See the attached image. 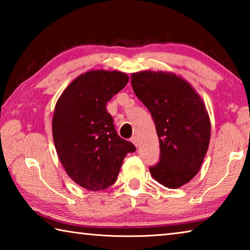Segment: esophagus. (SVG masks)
Segmentation results:
<instances>
[{
	"mask_svg": "<svg viewBox=\"0 0 250 250\" xmlns=\"http://www.w3.org/2000/svg\"><path fill=\"white\" fill-rule=\"evenodd\" d=\"M131 142H132L135 146H138V138L137 137L131 138Z\"/></svg>",
	"mask_w": 250,
	"mask_h": 250,
	"instance_id": "34e87169",
	"label": "esophagus"
}]
</instances>
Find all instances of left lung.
<instances>
[{
    "label": "left lung",
    "mask_w": 250,
    "mask_h": 250,
    "mask_svg": "<svg viewBox=\"0 0 250 250\" xmlns=\"http://www.w3.org/2000/svg\"><path fill=\"white\" fill-rule=\"evenodd\" d=\"M134 94L149 109L160 140V162L150 167L167 188L188 183L202 167L210 140L205 104L188 80L171 71L131 74Z\"/></svg>",
    "instance_id": "obj_1"
}]
</instances>
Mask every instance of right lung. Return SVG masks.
I'll return each instance as SVG.
<instances>
[{"label": "right lung", "instance_id": "right-lung-1", "mask_svg": "<svg viewBox=\"0 0 250 250\" xmlns=\"http://www.w3.org/2000/svg\"><path fill=\"white\" fill-rule=\"evenodd\" d=\"M129 82L118 70H89L75 78L55 105L52 131L58 159L71 180L100 191L117 180L131 142L117 134L105 104Z\"/></svg>", "mask_w": 250, "mask_h": 250}]
</instances>
